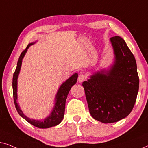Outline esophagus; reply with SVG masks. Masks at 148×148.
Here are the masks:
<instances>
[{"label":"esophagus","mask_w":148,"mask_h":148,"mask_svg":"<svg viewBox=\"0 0 148 148\" xmlns=\"http://www.w3.org/2000/svg\"><path fill=\"white\" fill-rule=\"evenodd\" d=\"M86 79V77L85 75H84L83 74H80L78 76V80L79 82H82L83 81H84Z\"/></svg>","instance_id":"esophagus-1"}]
</instances>
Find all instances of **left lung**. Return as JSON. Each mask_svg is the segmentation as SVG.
<instances>
[{"instance_id":"1","label":"left lung","mask_w":148,"mask_h":148,"mask_svg":"<svg viewBox=\"0 0 148 148\" xmlns=\"http://www.w3.org/2000/svg\"><path fill=\"white\" fill-rule=\"evenodd\" d=\"M115 61L82 82L89 111L103 123L120 121L130 115L136 103L139 76L134 56L119 36L111 37Z\"/></svg>"}]
</instances>
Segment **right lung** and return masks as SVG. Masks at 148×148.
<instances>
[{"label": "right lung", "mask_w": 148, "mask_h": 148, "mask_svg": "<svg viewBox=\"0 0 148 148\" xmlns=\"http://www.w3.org/2000/svg\"><path fill=\"white\" fill-rule=\"evenodd\" d=\"M35 43H31L27 45L26 49L21 54L18 58L17 65L15 70V72L13 74L12 78V91H13V99L14 105H15L16 109L18 113L21 116L25 119L30 124L33 125V126L37 127L38 128H49L51 127L56 126L61 123L64 116V111H65V105L66 101L67 99V96L69 93V91L71 89L72 86L76 83L77 78L78 75L77 73H75L72 76H70L67 80H66L64 83H62L61 86L58 89L57 94L55 98V105L53 108L52 111L48 116L45 118L43 120H35L32 119L24 115L23 111L21 110L19 105H18L17 102V78L19 74L21 67L22 60L23 59L27 51V49L31 45L34 44Z\"/></svg>", "instance_id": "add662e5"}]
</instances>
